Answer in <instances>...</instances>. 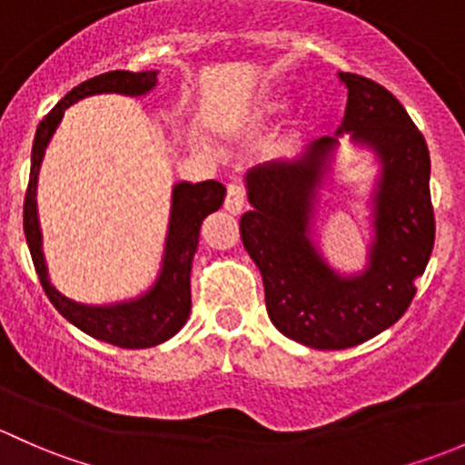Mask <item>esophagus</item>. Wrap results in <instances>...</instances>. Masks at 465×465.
Returning <instances> with one entry per match:
<instances>
[{"label": "esophagus", "mask_w": 465, "mask_h": 465, "mask_svg": "<svg viewBox=\"0 0 465 465\" xmlns=\"http://www.w3.org/2000/svg\"><path fill=\"white\" fill-rule=\"evenodd\" d=\"M223 208L232 214H239L243 210V190L239 188L237 183L228 185V194H226V201H223Z\"/></svg>", "instance_id": "esophagus-1"}]
</instances>
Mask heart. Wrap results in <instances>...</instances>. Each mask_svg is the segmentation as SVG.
<instances>
[{"label":"heart","instance_id":"heart-1","mask_svg":"<svg viewBox=\"0 0 465 465\" xmlns=\"http://www.w3.org/2000/svg\"><path fill=\"white\" fill-rule=\"evenodd\" d=\"M289 109V98H277L268 104V114H282Z\"/></svg>","mask_w":465,"mask_h":465}]
</instances>
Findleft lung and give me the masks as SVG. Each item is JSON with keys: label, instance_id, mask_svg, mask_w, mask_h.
Segmentation results:
<instances>
[{"label": "left lung", "instance_id": "8db88e82", "mask_svg": "<svg viewBox=\"0 0 465 465\" xmlns=\"http://www.w3.org/2000/svg\"><path fill=\"white\" fill-rule=\"evenodd\" d=\"M347 89L342 125L293 161H268L246 174L248 210L242 242L264 280L271 322L313 349H347L390 329L414 298L434 246L430 201V152L403 104L385 87L356 74H338ZM349 135L375 154L379 176L372 199L375 237L368 264L340 273L312 237L319 194Z\"/></svg>", "mask_w": 465, "mask_h": 465}]
</instances>
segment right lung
Returning <instances> with one entry per match:
<instances>
[{
  "label": "right lung",
  "mask_w": 465,
  "mask_h": 465,
  "mask_svg": "<svg viewBox=\"0 0 465 465\" xmlns=\"http://www.w3.org/2000/svg\"><path fill=\"white\" fill-rule=\"evenodd\" d=\"M156 83H159V71H138V74L109 71V74L95 75L71 89L37 125L31 152L28 190L26 199H24V234H26L28 251H31L42 289L49 295L51 304L87 336L123 349L156 347L179 333L181 327L188 322L190 306H193L190 268H193L194 252L199 246L201 223L208 214L222 208L226 188L219 181H201V183L181 181L176 183L172 188L170 223H167L161 271L154 284L138 298L123 300V302L83 304L62 295L49 280V268H46L45 252H42L40 219H37V174H40L49 141L54 138L66 107L98 94H121L138 98V95L150 94Z\"/></svg>",
  "instance_id": "1"
}]
</instances>
